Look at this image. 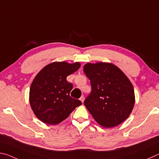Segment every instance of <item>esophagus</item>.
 <instances>
[{"label":"esophagus","mask_w":159,"mask_h":159,"mask_svg":"<svg viewBox=\"0 0 159 159\" xmlns=\"http://www.w3.org/2000/svg\"><path fill=\"white\" fill-rule=\"evenodd\" d=\"M80 101H81V102L83 103V102H84V97L83 96H82L81 97H80Z\"/></svg>","instance_id":"1"}]
</instances>
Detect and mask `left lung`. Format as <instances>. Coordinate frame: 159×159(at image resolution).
I'll return each instance as SVG.
<instances>
[{"label": "left lung", "mask_w": 159, "mask_h": 159, "mask_svg": "<svg viewBox=\"0 0 159 159\" xmlns=\"http://www.w3.org/2000/svg\"><path fill=\"white\" fill-rule=\"evenodd\" d=\"M84 72L90 80L91 93L84 105L97 123L104 128L118 126L130 116L135 105L132 83L111 63H87Z\"/></svg>", "instance_id": "left-lung-1"}]
</instances>
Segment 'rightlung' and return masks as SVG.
Returning <instances> with one entry per match:
<instances>
[{"instance_id": "right-lung-1", "label": "right lung", "mask_w": 159, "mask_h": 159, "mask_svg": "<svg viewBox=\"0 0 159 159\" xmlns=\"http://www.w3.org/2000/svg\"><path fill=\"white\" fill-rule=\"evenodd\" d=\"M80 66L79 62L57 61L45 66L36 75L30 87L29 102L33 113L42 122L60 124L82 105L81 101L70 96L73 86L66 80Z\"/></svg>"}]
</instances>
